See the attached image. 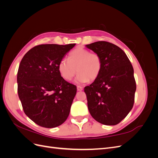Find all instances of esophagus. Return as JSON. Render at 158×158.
Instances as JSON below:
<instances>
[{
    "label": "esophagus",
    "mask_w": 158,
    "mask_h": 158,
    "mask_svg": "<svg viewBox=\"0 0 158 158\" xmlns=\"http://www.w3.org/2000/svg\"><path fill=\"white\" fill-rule=\"evenodd\" d=\"M77 90L78 91H82V90H83V87L80 86V85H77Z\"/></svg>",
    "instance_id": "34e87169"
}]
</instances>
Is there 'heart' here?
<instances>
[{
  "instance_id": "1",
  "label": "heart",
  "mask_w": 158,
  "mask_h": 158,
  "mask_svg": "<svg viewBox=\"0 0 158 158\" xmlns=\"http://www.w3.org/2000/svg\"><path fill=\"white\" fill-rule=\"evenodd\" d=\"M102 67L100 56L95 52H91L82 47H77L72 51L69 59H61L58 64L60 75L66 80H71L77 70L78 75L75 82L78 84L86 83L96 79Z\"/></svg>"
}]
</instances>
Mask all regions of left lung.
Here are the masks:
<instances>
[{
    "mask_svg": "<svg viewBox=\"0 0 158 158\" xmlns=\"http://www.w3.org/2000/svg\"><path fill=\"white\" fill-rule=\"evenodd\" d=\"M101 57V73L84 88L89 113L95 121L115 125L131 111L135 102L136 82L134 69L120 47L107 41L86 45Z\"/></svg>",
    "mask_w": 158,
    "mask_h": 158,
    "instance_id": "obj_1",
    "label": "left lung"
}]
</instances>
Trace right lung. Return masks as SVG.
Listing matches in <instances>:
<instances>
[{"label":"right lung","mask_w":158,"mask_h":158,"mask_svg":"<svg viewBox=\"0 0 158 158\" xmlns=\"http://www.w3.org/2000/svg\"><path fill=\"white\" fill-rule=\"evenodd\" d=\"M75 44L33 47L19 65L18 94L25 114L37 125L55 128L68 118L76 86L62 77L59 61Z\"/></svg>","instance_id":"obj_1"}]
</instances>
